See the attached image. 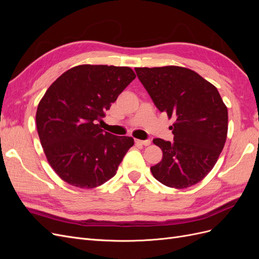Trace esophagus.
<instances>
[{
	"label": "esophagus",
	"instance_id": "esophagus-1",
	"mask_svg": "<svg viewBox=\"0 0 259 259\" xmlns=\"http://www.w3.org/2000/svg\"><path fill=\"white\" fill-rule=\"evenodd\" d=\"M135 142L139 145H143V146H149L151 144V140L150 139H147V140H140V139H136Z\"/></svg>",
	"mask_w": 259,
	"mask_h": 259
}]
</instances>
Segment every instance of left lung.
<instances>
[{
	"instance_id": "left-lung-1",
	"label": "left lung",
	"mask_w": 259,
	"mask_h": 259,
	"mask_svg": "<svg viewBox=\"0 0 259 259\" xmlns=\"http://www.w3.org/2000/svg\"><path fill=\"white\" fill-rule=\"evenodd\" d=\"M135 71L155 107L168 119H176L169 127L173 143L153 139L163 152L162 161L150 168L153 177L176 189L198 184L214 167L228 132V110L217 89L184 67H145Z\"/></svg>"
}]
</instances>
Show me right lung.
<instances>
[{"label": "right lung", "mask_w": 259, "mask_h": 259, "mask_svg": "<svg viewBox=\"0 0 259 259\" xmlns=\"http://www.w3.org/2000/svg\"><path fill=\"white\" fill-rule=\"evenodd\" d=\"M136 74L130 67L81 65L62 73L37 106V134L50 165L69 185L91 189L112 178L134 139L98 121Z\"/></svg>", "instance_id": "obj_1"}]
</instances>
